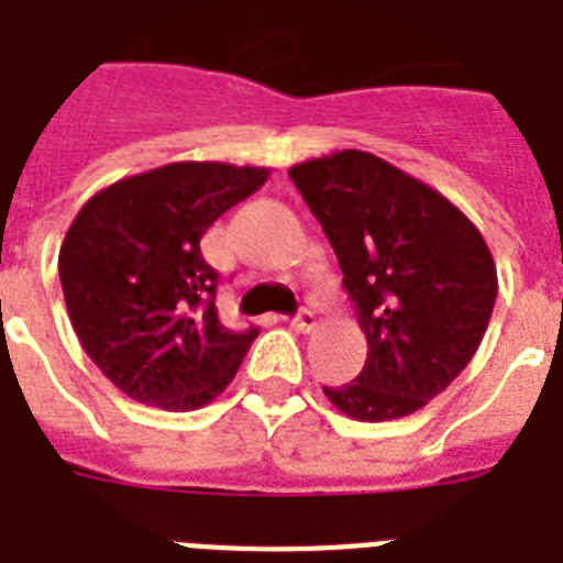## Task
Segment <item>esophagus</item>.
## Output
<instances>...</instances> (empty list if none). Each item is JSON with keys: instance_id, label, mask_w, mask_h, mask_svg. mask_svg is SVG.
I'll list each match as a JSON object with an SVG mask.
<instances>
[{"instance_id": "1", "label": "esophagus", "mask_w": 563, "mask_h": 563, "mask_svg": "<svg viewBox=\"0 0 563 563\" xmlns=\"http://www.w3.org/2000/svg\"><path fill=\"white\" fill-rule=\"evenodd\" d=\"M316 312H312V309L309 307H300L298 309V316L291 318V327H295V330H300V333H312V330H316Z\"/></svg>"}]
</instances>
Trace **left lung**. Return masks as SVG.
Returning a JSON list of instances; mask_svg holds the SVG:
<instances>
[{"mask_svg":"<svg viewBox=\"0 0 563 563\" xmlns=\"http://www.w3.org/2000/svg\"><path fill=\"white\" fill-rule=\"evenodd\" d=\"M289 178L333 245L368 339L360 376L324 394L371 423L423 409L488 330L497 265L485 239L444 195L368 152L298 163Z\"/></svg>","mask_w":563,"mask_h":563,"instance_id":"1","label":"left lung"}]
</instances>
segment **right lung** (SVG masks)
<instances>
[{
  "instance_id": "add662e5",
  "label": "right lung",
  "mask_w": 563,
  "mask_h": 563,
  "mask_svg": "<svg viewBox=\"0 0 563 563\" xmlns=\"http://www.w3.org/2000/svg\"><path fill=\"white\" fill-rule=\"evenodd\" d=\"M268 169L169 163L117 180L66 230L57 272L78 342L128 397L169 411L198 409L236 376L256 327L219 321V272L201 236L245 201Z\"/></svg>"
}]
</instances>
